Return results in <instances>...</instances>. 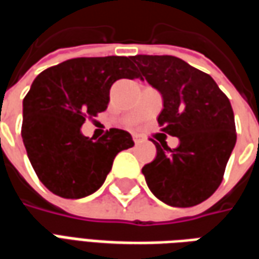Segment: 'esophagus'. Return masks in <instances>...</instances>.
I'll return each instance as SVG.
<instances>
[{
    "instance_id": "34e87169",
    "label": "esophagus",
    "mask_w": 259,
    "mask_h": 259,
    "mask_svg": "<svg viewBox=\"0 0 259 259\" xmlns=\"http://www.w3.org/2000/svg\"><path fill=\"white\" fill-rule=\"evenodd\" d=\"M143 140V139H141V136H139V135H133V141H135L136 144H139V143H140V141Z\"/></svg>"
}]
</instances>
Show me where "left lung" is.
Instances as JSON below:
<instances>
[{
    "label": "left lung",
    "instance_id": "8db88e82",
    "mask_svg": "<svg viewBox=\"0 0 259 259\" xmlns=\"http://www.w3.org/2000/svg\"><path fill=\"white\" fill-rule=\"evenodd\" d=\"M140 79L162 94L158 123L179 137L174 150L157 147V157L143 168L152 194L170 206H194L222 183L236 144V124L229 98L209 74L172 55H136Z\"/></svg>",
    "mask_w": 259,
    "mask_h": 259
}]
</instances>
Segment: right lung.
Here are the masks:
<instances>
[{
    "mask_svg": "<svg viewBox=\"0 0 259 259\" xmlns=\"http://www.w3.org/2000/svg\"><path fill=\"white\" fill-rule=\"evenodd\" d=\"M133 57L73 58L37 76L23 100L22 139L38 179L64 198H83L102 186L132 136L111 129L93 141L81 135L85 118L104 112L111 85L137 79Z\"/></svg>",
    "mask_w": 259,
    "mask_h": 259,
    "instance_id": "right-lung-1",
    "label": "right lung"
}]
</instances>
